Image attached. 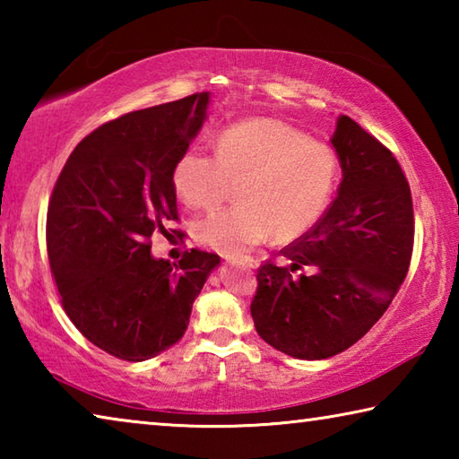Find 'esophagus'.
I'll return each instance as SVG.
<instances>
[{
    "label": "esophagus",
    "instance_id": "34e87169",
    "mask_svg": "<svg viewBox=\"0 0 459 459\" xmlns=\"http://www.w3.org/2000/svg\"><path fill=\"white\" fill-rule=\"evenodd\" d=\"M229 263H240V265H245V267H251V269L257 267V261L251 259V257H245V259H235V257H229Z\"/></svg>",
    "mask_w": 459,
    "mask_h": 459
}]
</instances>
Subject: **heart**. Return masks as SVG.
<instances>
[{
  "label": "heart",
  "instance_id": "heart-1",
  "mask_svg": "<svg viewBox=\"0 0 459 459\" xmlns=\"http://www.w3.org/2000/svg\"><path fill=\"white\" fill-rule=\"evenodd\" d=\"M338 178L330 145L290 123L255 117L222 131L214 155L184 153L174 168V190L194 211H216L238 184L232 211L208 216L194 229L202 247L227 257L267 240L299 238L328 208Z\"/></svg>",
  "mask_w": 459,
  "mask_h": 459
}]
</instances>
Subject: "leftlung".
Returning <instances> with one entry per match:
<instances>
[{
    "label": "left lung",
    "mask_w": 459,
    "mask_h": 459,
    "mask_svg": "<svg viewBox=\"0 0 459 459\" xmlns=\"http://www.w3.org/2000/svg\"><path fill=\"white\" fill-rule=\"evenodd\" d=\"M336 198L283 265L257 269L251 314L259 336L293 359L322 360L356 344L391 306L413 255V200L393 152L342 115L332 135Z\"/></svg>",
    "instance_id": "obj_1"
}]
</instances>
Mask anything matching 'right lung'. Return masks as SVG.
<instances>
[{"mask_svg":"<svg viewBox=\"0 0 459 459\" xmlns=\"http://www.w3.org/2000/svg\"><path fill=\"white\" fill-rule=\"evenodd\" d=\"M208 92L105 123L68 155L54 184L46 247L62 307L84 338L127 362L184 336L194 299L221 257L190 248L152 257L178 219L174 168L206 119Z\"/></svg>","mask_w":459,"mask_h":459,"instance_id":"right-lung-1","label":"right lung"}]
</instances>
